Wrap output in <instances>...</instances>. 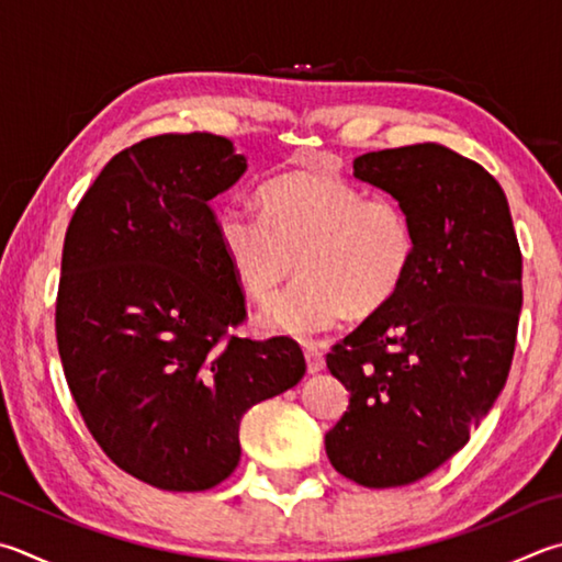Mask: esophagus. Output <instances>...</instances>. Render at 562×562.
Segmentation results:
<instances>
[{
  "label": "esophagus",
  "mask_w": 562,
  "mask_h": 562,
  "mask_svg": "<svg viewBox=\"0 0 562 562\" xmlns=\"http://www.w3.org/2000/svg\"><path fill=\"white\" fill-rule=\"evenodd\" d=\"M304 359H307V371H310L312 375L324 371V353H322L319 349H316L314 344L304 346Z\"/></svg>",
  "instance_id": "obj_1"
}]
</instances>
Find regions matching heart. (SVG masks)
I'll return each instance as SVG.
<instances>
[{"instance_id":"b5f03b06","label":"heart","mask_w":562,"mask_h":562,"mask_svg":"<svg viewBox=\"0 0 562 562\" xmlns=\"http://www.w3.org/2000/svg\"><path fill=\"white\" fill-rule=\"evenodd\" d=\"M260 216L228 206L216 236L233 278L252 302L278 297L294 272L302 282L258 316L265 331L314 336L346 314L381 312L411 274L417 236L393 196L319 171H290L258 193Z\"/></svg>"}]
</instances>
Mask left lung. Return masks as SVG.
<instances>
[{
    "instance_id": "8db88e82",
    "label": "left lung",
    "mask_w": 562,
    "mask_h": 562,
    "mask_svg": "<svg viewBox=\"0 0 562 562\" xmlns=\"http://www.w3.org/2000/svg\"><path fill=\"white\" fill-rule=\"evenodd\" d=\"M353 177L403 203L417 250L401 292L326 353L351 397L324 445L351 482L405 486L462 450L502 393L521 248L498 181L435 142L356 157Z\"/></svg>"
}]
</instances>
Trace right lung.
Instances as JSON below:
<instances>
[{
	"instance_id": "right-lung-1",
	"label": "right lung",
	"mask_w": 562,
	"mask_h": 562,
	"mask_svg": "<svg viewBox=\"0 0 562 562\" xmlns=\"http://www.w3.org/2000/svg\"><path fill=\"white\" fill-rule=\"evenodd\" d=\"M211 132L122 149L68 223L56 297L60 363L83 423L122 472L206 492L240 459V417L302 381L297 341L233 334L246 294L216 236L246 171Z\"/></svg>"
}]
</instances>
